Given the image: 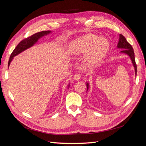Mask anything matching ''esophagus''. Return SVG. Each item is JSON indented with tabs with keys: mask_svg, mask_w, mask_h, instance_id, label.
I'll return each instance as SVG.
<instances>
[{
	"mask_svg": "<svg viewBox=\"0 0 146 146\" xmlns=\"http://www.w3.org/2000/svg\"><path fill=\"white\" fill-rule=\"evenodd\" d=\"M80 77H81V76H80V74H76L74 75V77H73V79H74V80L78 81V80H80Z\"/></svg>",
	"mask_w": 146,
	"mask_h": 146,
	"instance_id": "esophagus-1",
	"label": "esophagus"
}]
</instances>
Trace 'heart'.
I'll return each mask as SVG.
<instances>
[{
  "instance_id": "heart-1",
  "label": "heart",
  "mask_w": 146,
  "mask_h": 146,
  "mask_svg": "<svg viewBox=\"0 0 146 146\" xmlns=\"http://www.w3.org/2000/svg\"><path fill=\"white\" fill-rule=\"evenodd\" d=\"M109 46V41L106 38H99L94 34H87L72 41L69 52L73 55H80L88 52L87 60L93 63L107 54Z\"/></svg>"
}]
</instances>
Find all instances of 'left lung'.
Wrapping results in <instances>:
<instances>
[{"label": "left lung", "mask_w": 146, "mask_h": 146, "mask_svg": "<svg viewBox=\"0 0 146 146\" xmlns=\"http://www.w3.org/2000/svg\"><path fill=\"white\" fill-rule=\"evenodd\" d=\"M119 41L118 42L117 48H121L122 51L120 52L121 54H124L127 55L130 57V58L131 61V63L133 65V67L135 69V76H136V71H137V68H136V64L135 63V54L134 51L133 49V47L130 44L127 42L125 38L122 35H119ZM89 86L90 84L88 82H86V87H87V91H88L89 89Z\"/></svg>", "instance_id": "1"}]
</instances>
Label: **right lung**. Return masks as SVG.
<instances>
[{"mask_svg": "<svg viewBox=\"0 0 146 146\" xmlns=\"http://www.w3.org/2000/svg\"><path fill=\"white\" fill-rule=\"evenodd\" d=\"M52 32L49 30L42 31V32L35 33L32 35L31 36L27 38H25L23 39V41H21L16 47L14 50H13V52L11 53V56L10 57V60L8 61V67L10 66L11 61L13 60V58H14V56L21 54V52H24V50L28 49V48H29L30 47L33 46L41 38L43 37L44 36H46V35L50 34ZM69 86H70V83H69L68 88H69Z\"/></svg>", "mask_w": 146, "mask_h": 146, "instance_id": "1", "label": "right lung"}]
</instances>
